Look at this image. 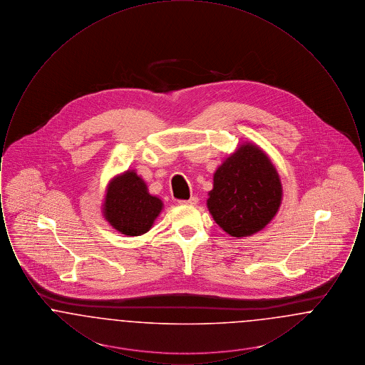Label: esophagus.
<instances>
[{"mask_svg":"<svg viewBox=\"0 0 365 365\" xmlns=\"http://www.w3.org/2000/svg\"><path fill=\"white\" fill-rule=\"evenodd\" d=\"M179 204H186V205H197L198 204V198L197 197H190L189 200H180Z\"/></svg>","mask_w":365,"mask_h":365,"instance_id":"1","label":"esophagus"}]
</instances>
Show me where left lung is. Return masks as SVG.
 Here are the masks:
<instances>
[{"instance_id": "8db88e82", "label": "left lung", "mask_w": 365, "mask_h": 365, "mask_svg": "<svg viewBox=\"0 0 365 365\" xmlns=\"http://www.w3.org/2000/svg\"><path fill=\"white\" fill-rule=\"evenodd\" d=\"M282 194L271 160L257 145L243 143L216 170L207 205L227 234L242 238L259 232L274 219Z\"/></svg>"}]
</instances>
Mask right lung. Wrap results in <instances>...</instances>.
I'll return each instance as SVG.
<instances>
[{
	"label": "right lung",
	"instance_id": "add662e5",
	"mask_svg": "<svg viewBox=\"0 0 365 365\" xmlns=\"http://www.w3.org/2000/svg\"><path fill=\"white\" fill-rule=\"evenodd\" d=\"M161 209V200L148 192L146 183L135 171L119 175L108 185L105 219L124 235L137 237L148 232Z\"/></svg>",
	"mask_w": 365,
	"mask_h": 365
}]
</instances>
